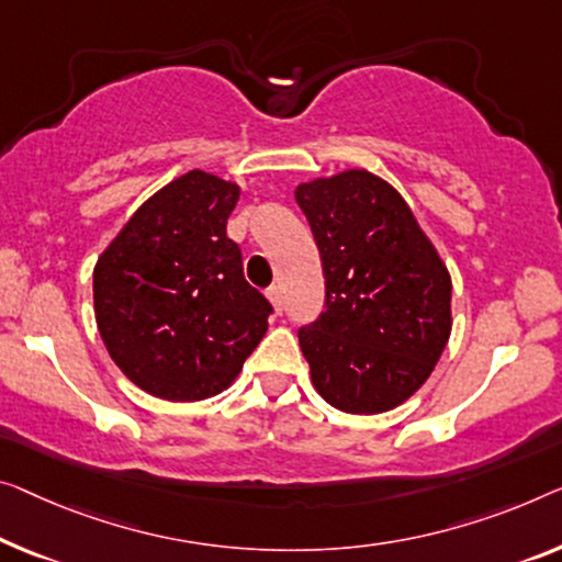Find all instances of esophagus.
Returning a JSON list of instances; mask_svg holds the SVG:
<instances>
[{
	"instance_id": "34e87169",
	"label": "esophagus",
	"mask_w": 562,
	"mask_h": 562,
	"mask_svg": "<svg viewBox=\"0 0 562 562\" xmlns=\"http://www.w3.org/2000/svg\"><path fill=\"white\" fill-rule=\"evenodd\" d=\"M267 297H270L272 307L278 310V313H282V288H280V284H272V288L267 290Z\"/></svg>"
}]
</instances>
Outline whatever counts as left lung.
<instances>
[{"label": "left lung", "instance_id": "obj_1", "mask_svg": "<svg viewBox=\"0 0 562 562\" xmlns=\"http://www.w3.org/2000/svg\"><path fill=\"white\" fill-rule=\"evenodd\" d=\"M325 278L300 328L315 391L346 414H383L424 386L451 333V278L404 196L366 169L295 189Z\"/></svg>", "mask_w": 562, "mask_h": 562}]
</instances>
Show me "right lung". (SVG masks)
Listing matches in <instances>:
<instances>
[{
  "instance_id": "obj_1",
  "label": "right lung",
  "mask_w": 562,
  "mask_h": 562,
  "mask_svg": "<svg viewBox=\"0 0 562 562\" xmlns=\"http://www.w3.org/2000/svg\"><path fill=\"white\" fill-rule=\"evenodd\" d=\"M239 187L194 169L136 209L98 257L100 338L138 389L201 401L232 386L272 305L241 272L227 220Z\"/></svg>"
}]
</instances>
